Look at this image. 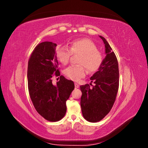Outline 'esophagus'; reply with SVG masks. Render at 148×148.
I'll return each instance as SVG.
<instances>
[{
	"label": "esophagus",
	"mask_w": 148,
	"mask_h": 148,
	"mask_svg": "<svg viewBox=\"0 0 148 148\" xmlns=\"http://www.w3.org/2000/svg\"><path fill=\"white\" fill-rule=\"evenodd\" d=\"M75 88L77 89V88H79V84H78V83H75Z\"/></svg>",
	"instance_id": "1"
}]
</instances>
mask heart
<instances>
[{
  "label": "heart",
  "instance_id": "1",
  "mask_svg": "<svg viewBox=\"0 0 148 148\" xmlns=\"http://www.w3.org/2000/svg\"><path fill=\"white\" fill-rule=\"evenodd\" d=\"M72 54H79L78 65H70L64 70V74L69 78L77 82L86 74V68L89 73L96 71L99 68L102 60V53L97 50L96 44L88 38L75 39L70 43L69 48L60 46L56 51L57 59L62 64L69 63Z\"/></svg>",
  "mask_w": 148,
  "mask_h": 148
}]
</instances>
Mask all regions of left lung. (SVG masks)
Segmentation results:
<instances>
[{
    "label": "left lung",
    "instance_id": "left-lung-1",
    "mask_svg": "<svg viewBox=\"0 0 148 148\" xmlns=\"http://www.w3.org/2000/svg\"><path fill=\"white\" fill-rule=\"evenodd\" d=\"M104 43L106 56L98 71L90 78L95 86H80L82 111L84 118L90 122H97L109 114L115 102L119 86L117 59L106 39L99 36ZM91 83H90V85Z\"/></svg>",
    "mask_w": 148,
    "mask_h": 148
}]
</instances>
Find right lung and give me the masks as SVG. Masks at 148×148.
I'll list each match as a JSON object with an SVG mask.
<instances>
[{"mask_svg":"<svg viewBox=\"0 0 148 148\" xmlns=\"http://www.w3.org/2000/svg\"><path fill=\"white\" fill-rule=\"evenodd\" d=\"M56 46L49 41L38 44L30 56L27 71L28 91L34 108L50 122H57L64 117L66 101L75 88L73 82L60 75ZM54 75L60 77L56 85L52 84Z\"/></svg>","mask_w":148,"mask_h":148,"instance_id":"1","label":"right lung"}]
</instances>
